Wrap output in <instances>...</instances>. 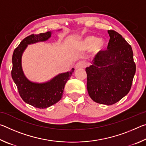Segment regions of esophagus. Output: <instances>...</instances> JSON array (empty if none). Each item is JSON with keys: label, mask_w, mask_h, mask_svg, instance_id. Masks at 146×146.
Instances as JSON below:
<instances>
[{"label": "esophagus", "mask_w": 146, "mask_h": 146, "mask_svg": "<svg viewBox=\"0 0 146 146\" xmlns=\"http://www.w3.org/2000/svg\"><path fill=\"white\" fill-rule=\"evenodd\" d=\"M85 66H86L85 62H84V61H79V62H78L75 64V68L76 69V70H77V69H81V68H85Z\"/></svg>", "instance_id": "1"}]
</instances>
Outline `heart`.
<instances>
[{"mask_svg":"<svg viewBox=\"0 0 146 146\" xmlns=\"http://www.w3.org/2000/svg\"><path fill=\"white\" fill-rule=\"evenodd\" d=\"M105 41L102 38H98L95 36L90 35L84 38L82 46L85 49H93L94 52L99 53L105 46Z\"/></svg>","mask_w":146,"mask_h":146,"instance_id":"obj_1","label":"heart"}]
</instances>
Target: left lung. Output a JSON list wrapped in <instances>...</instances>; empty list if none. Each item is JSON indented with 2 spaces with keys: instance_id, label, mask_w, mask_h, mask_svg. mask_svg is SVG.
Returning <instances> with one entry per match:
<instances>
[{
  "instance_id": "left-lung-1",
  "label": "left lung",
  "mask_w": 146,
  "mask_h": 146,
  "mask_svg": "<svg viewBox=\"0 0 146 146\" xmlns=\"http://www.w3.org/2000/svg\"><path fill=\"white\" fill-rule=\"evenodd\" d=\"M108 32L110 39L107 50L98 53L86 71L91 99L98 104L112 105L129 93L136 65L131 46L117 31Z\"/></svg>"
}]
</instances>
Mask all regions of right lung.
Returning a JSON list of instances; mask_svg holds the SVG:
<instances>
[{
  "label": "right lung",
  "instance_id": "obj_1",
  "mask_svg": "<svg viewBox=\"0 0 146 146\" xmlns=\"http://www.w3.org/2000/svg\"><path fill=\"white\" fill-rule=\"evenodd\" d=\"M52 32L48 31L27 36L15 49L12 56L11 77L18 89L20 96L26 103L36 108H47L58 102L62 97L66 83L74 72V68H72L71 71L58 74L48 82L43 83L31 82L24 75L22 68V56L28 45L48 40Z\"/></svg>",
  "mask_w": 146,
  "mask_h": 146
}]
</instances>
